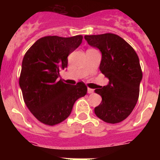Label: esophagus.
I'll use <instances>...</instances> for the list:
<instances>
[{
	"instance_id": "1",
	"label": "esophagus",
	"mask_w": 160,
	"mask_h": 160,
	"mask_svg": "<svg viewBox=\"0 0 160 160\" xmlns=\"http://www.w3.org/2000/svg\"><path fill=\"white\" fill-rule=\"evenodd\" d=\"M87 92H88V94H93L94 93V90L90 88H87Z\"/></svg>"
}]
</instances>
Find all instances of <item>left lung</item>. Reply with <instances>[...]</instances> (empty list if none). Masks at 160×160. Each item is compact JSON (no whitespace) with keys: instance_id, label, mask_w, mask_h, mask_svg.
<instances>
[{"instance_id":"1","label":"left lung","mask_w":160,"mask_h":160,"mask_svg":"<svg viewBox=\"0 0 160 160\" xmlns=\"http://www.w3.org/2000/svg\"><path fill=\"white\" fill-rule=\"evenodd\" d=\"M84 38L102 53L99 69L109 79L107 86L94 90L102 97L94 113L108 123L122 122L132 112L138 98L142 73L138 55L124 39L114 33Z\"/></svg>"}]
</instances>
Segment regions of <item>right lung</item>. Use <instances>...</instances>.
Returning <instances> with one entry per match:
<instances>
[{
	"mask_svg": "<svg viewBox=\"0 0 160 160\" xmlns=\"http://www.w3.org/2000/svg\"><path fill=\"white\" fill-rule=\"evenodd\" d=\"M82 42V36H47L38 39L25 53L19 85L25 103L42 123L53 126L69 117L79 98L87 94L83 82L66 84L58 80L67 67V57Z\"/></svg>",
	"mask_w": 160,
	"mask_h": 160,
	"instance_id": "right-lung-1",
	"label": "right lung"
}]
</instances>
